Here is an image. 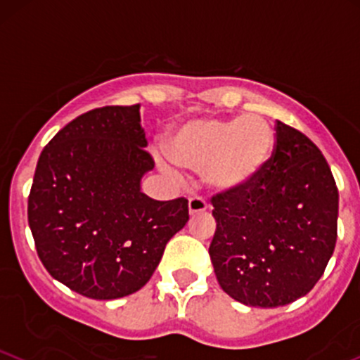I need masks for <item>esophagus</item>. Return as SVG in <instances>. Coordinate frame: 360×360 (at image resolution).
Here are the masks:
<instances>
[{
	"label": "esophagus",
	"mask_w": 360,
	"mask_h": 360,
	"mask_svg": "<svg viewBox=\"0 0 360 360\" xmlns=\"http://www.w3.org/2000/svg\"><path fill=\"white\" fill-rule=\"evenodd\" d=\"M207 209H209V205H207L205 200L200 198V196H193V198H190V202H188V210H190V215L203 214V212H207Z\"/></svg>",
	"instance_id": "34e87169"
}]
</instances>
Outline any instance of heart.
Wrapping results in <instances>:
<instances>
[{
    "instance_id": "b5f03b06",
    "label": "heart",
    "mask_w": 360,
    "mask_h": 360,
    "mask_svg": "<svg viewBox=\"0 0 360 360\" xmlns=\"http://www.w3.org/2000/svg\"><path fill=\"white\" fill-rule=\"evenodd\" d=\"M274 145V129L260 115L195 119L174 132L169 155L179 167L203 174L212 190L231 193L262 176Z\"/></svg>"
}]
</instances>
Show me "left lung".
Here are the masks:
<instances>
[{"label": "left lung", "mask_w": 360, "mask_h": 360, "mask_svg": "<svg viewBox=\"0 0 360 360\" xmlns=\"http://www.w3.org/2000/svg\"><path fill=\"white\" fill-rule=\"evenodd\" d=\"M209 253L221 288L250 307H281L307 295L336 245L338 188L321 150L276 124L262 176L245 190L212 196Z\"/></svg>", "instance_id": "1"}]
</instances>
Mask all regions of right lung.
<instances>
[{
    "label": "right lung",
    "instance_id": "add662e5",
    "mask_svg": "<svg viewBox=\"0 0 360 360\" xmlns=\"http://www.w3.org/2000/svg\"><path fill=\"white\" fill-rule=\"evenodd\" d=\"M146 145L139 105L103 107L67 124L39 155L27 207L37 255L88 298L143 288L190 219L186 198L158 202L141 191L155 165Z\"/></svg>",
    "mask_w": 360,
    "mask_h": 360
}]
</instances>
